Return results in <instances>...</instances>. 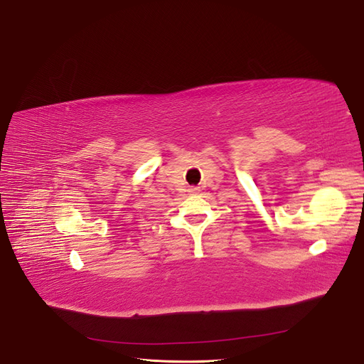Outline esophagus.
Wrapping results in <instances>:
<instances>
[{
    "mask_svg": "<svg viewBox=\"0 0 364 364\" xmlns=\"http://www.w3.org/2000/svg\"><path fill=\"white\" fill-rule=\"evenodd\" d=\"M198 190H199L198 187H193V188H190V190H188V192H190V193H196V192H198Z\"/></svg>",
    "mask_w": 364,
    "mask_h": 364,
    "instance_id": "34e87169",
    "label": "esophagus"
}]
</instances>
